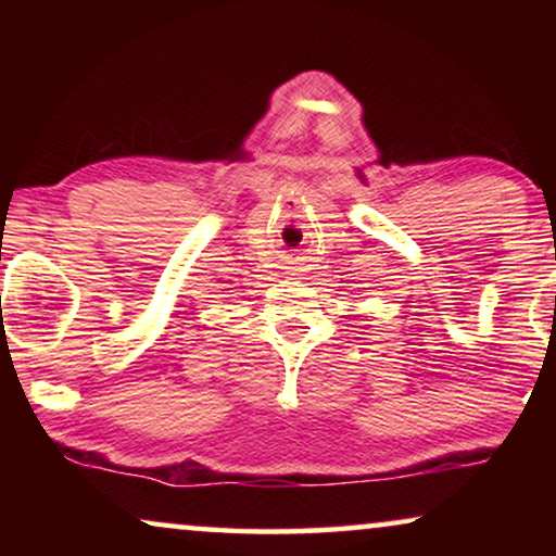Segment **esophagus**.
I'll return each instance as SVG.
<instances>
[{
  "instance_id": "obj_1",
  "label": "esophagus",
  "mask_w": 556,
  "mask_h": 556,
  "mask_svg": "<svg viewBox=\"0 0 556 556\" xmlns=\"http://www.w3.org/2000/svg\"><path fill=\"white\" fill-rule=\"evenodd\" d=\"M286 270H288V276H301V263H299V257H295V261H288L286 263Z\"/></svg>"
}]
</instances>
